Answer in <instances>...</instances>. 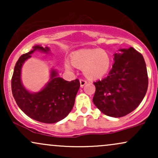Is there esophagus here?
I'll return each instance as SVG.
<instances>
[{"instance_id": "34e87169", "label": "esophagus", "mask_w": 158, "mask_h": 158, "mask_svg": "<svg viewBox=\"0 0 158 158\" xmlns=\"http://www.w3.org/2000/svg\"><path fill=\"white\" fill-rule=\"evenodd\" d=\"M79 81H80V86H81V88H82V87H84L85 85L87 84V82H88V81H87V80H85V79H81L80 80H79Z\"/></svg>"}]
</instances>
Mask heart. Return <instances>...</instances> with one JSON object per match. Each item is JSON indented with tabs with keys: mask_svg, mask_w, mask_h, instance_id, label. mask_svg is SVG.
I'll list each match as a JSON object with an SVG mask.
<instances>
[{
	"mask_svg": "<svg viewBox=\"0 0 158 158\" xmlns=\"http://www.w3.org/2000/svg\"><path fill=\"white\" fill-rule=\"evenodd\" d=\"M72 62L66 60L65 68L71 70L73 65L83 69L85 75L89 79H95L106 75L111 66V58L108 52L102 49H85L73 52Z\"/></svg>",
	"mask_w": 158,
	"mask_h": 158,
	"instance_id": "b5f03b06",
	"label": "heart"
}]
</instances>
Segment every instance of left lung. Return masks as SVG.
<instances>
[{"instance_id": "obj_1", "label": "left lung", "mask_w": 158, "mask_h": 158, "mask_svg": "<svg viewBox=\"0 0 158 158\" xmlns=\"http://www.w3.org/2000/svg\"><path fill=\"white\" fill-rule=\"evenodd\" d=\"M94 84L93 102L103 114L121 117L131 113L140 104L148 89V73L142 54L133 48L119 50L114 54L108 77Z\"/></svg>"}]
</instances>
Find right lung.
I'll list each match as a JSON object with an SVG mask.
<instances>
[{"label":"right lung","instance_id":"1","mask_svg":"<svg viewBox=\"0 0 158 158\" xmlns=\"http://www.w3.org/2000/svg\"><path fill=\"white\" fill-rule=\"evenodd\" d=\"M33 50L23 54L16 62L12 77V92L16 103L30 118L44 123H55L61 120L71 111L75 98L80 87L78 79L65 81L52 70L50 81L38 93L32 94L25 89L21 81L22 64L36 50L48 52L50 48L34 46Z\"/></svg>","mask_w":158,"mask_h":158}]
</instances>
